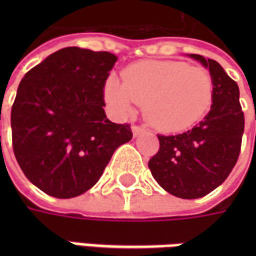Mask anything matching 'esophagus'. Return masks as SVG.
Returning a JSON list of instances; mask_svg holds the SVG:
<instances>
[{"mask_svg": "<svg viewBox=\"0 0 256 256\" xmlns=\"http://www.w3.org/2000/svg\"><path fill=\"white\" fill-rule=\"evenodd\" d=\"M132 130H133L134 137H137V136H140V134L144 132V128H141V126H136V124H134L133 128H132Z\"/></svg>", "mask_w": 256, "mask_h": 256, "instance_id": "34e87169", "label": "esophagus"}]
</instances>
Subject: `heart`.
I'll return each instance as SVG.
<instances>
[{
  "instance_id": "heart-1",
  "label": "heart",
  "mask_w": 256,
  "mask_h": 256,
  "mask_svg": "<svg viewBox=\"0 0 256 256\" xmlns=\"http://www.w3.org/2000/svg\"><path fill=\"white\" fill-rule=\"evenodd\" d=\"M123 80L110 76L106 100L128 114L144 104V116L158 130L177 133L192 128L212 102L214 82L208 70L176 60H142L123 70Z\"/></svg>"
}]
</instances>
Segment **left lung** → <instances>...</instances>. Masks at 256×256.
Here are the masks:
<instances>
[{
    "label": "left lung",
    "mask_w": 256,
    "mask_h": 256,
    "mask_svg": "<svg viewBox=\"0 0 256 256\" xmlns=\"http://www.w3.org/2000/svg\"><path fill=\"white\" fill-rule=\"evenodd\" d=\"M208 68L214 82L211 110L193 128L158 136L159 150L148 167L166 192L181 198H203L225 181L236 164L244 133L240 90L220 63L189 54Z\"/></svg>",
    "instance_id": "left-lung-1"
}]
</instances>
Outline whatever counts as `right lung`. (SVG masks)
<instances>
[{
    "instance_id": "obj_1",
    "label": "right lung",
    "mask_w": 256,
    "mask_h": 256,
    "mask_svg": "<svg viewBox=\"0 0 256 256\" xmlns=\"http://www.w3.org/2000/svg\"><path fill=\"white\" fill-rule=\"evenodd\" d=\"M118 58L64 48L22 79L10 112L12 145L24 176L49 196L71 198L94 186L133 133L104 111V84Z\"/></svg>"
}]
</instances>
